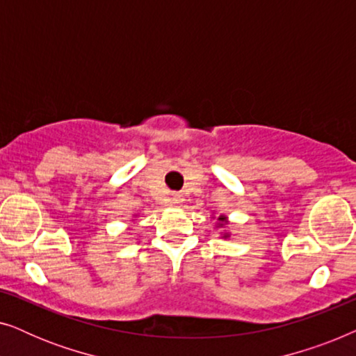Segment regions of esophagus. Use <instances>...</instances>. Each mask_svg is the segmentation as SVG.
Here are the masks:
<instances>
[{"label":"esophagus","mask_w":356,"mask_h":356,"mask_svg":"<svg viewBox=\"0 0 356 356\" xmlns=\"http://www.w3.org/2000/svg\"><path fill=\"white\" fill-rule=\"evenodd\" d=\"M183 201H184V199H183L181 194H179V193H175V194H173L172 202H173V206H175V207H179V206H181Z\"/></svg>","instance_id":"esophagus-1"}]
</instances>
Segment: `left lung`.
Returning a JSON list of instances; mask_svg holds the SVG:
<instances>
[{
    "label": "left lung",
    "instance_id": "8db88e82",
    "mask_svg": "<svg viewBox=\"0 0 356 356\" xmlns=\"http://www.w3.org/2000/svg\"><path fill=\"white\" fill-rule=\"evenodd\" d=\"M212 218H216V217H212ZM227 225H228V217L225 216V213H220V216L217 217V222H216V228H222L223 232H220V238H230L232 236V233L227 230Z\"/></svg>",
    "mask_w": 356,
    "mask_h": 356
}]
</instances>
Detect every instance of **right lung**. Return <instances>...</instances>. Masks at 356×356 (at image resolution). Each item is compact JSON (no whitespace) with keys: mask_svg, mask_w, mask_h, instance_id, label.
<instances>
[{"mask_svg":"<svg viewBox=\"0 0 356 356\" xmlns=\"http://www.w3.org/2000/svg\"><path fill=\"white\" fill-rule=\"evenodd\" d=\"M134 217H136V216H134Z\"/></svg>","mask_w":356,"mask_h":356,"instance_id":"right-lung-1","label":"right lung"}]
</instances>
